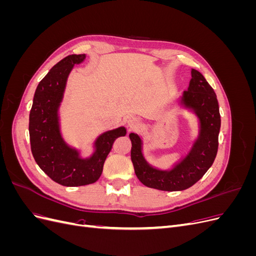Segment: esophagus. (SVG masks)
I'll use <instances>...</instances> for the list:
<instances>
[{
  "label": "esophagus",
  "instance_id": "34e87169",
  "mask_svg": "<svg viewBox=\"0 0 256 256\" xmlns=\"http://www.w3.org/2000/svg\"><path fill=\"white\" fill-rule=\"evenodd\" d=\"M127 122L131 128H134V127H136L138 124H140V120H138L136 118H134V116H130V118H128V120H127Z\"/></svg>",
  "mask_w": 256,
  "mask_h": 256
}]
</instances>
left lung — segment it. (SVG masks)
Listing matches in <instances>:
<instances>
[{"mask_svg": "<svg viewBox=\"0 0 256 256\" xmlns=\"http://www.w3.org/2000/svg\"><path fill=\"white\" fill-rule=\"evenodd\" d=\"M189 88L184 92L182 102L196 112L200 122V136L192 150L180 164L171 171L152 168L142 154V141L136 134H130L131 161L134 172L146 187L162 191H180L190 188L198 182L214 164L219 145L221 118L219 104L214 88L203 74L192 69Z\"/></svg>", "mask_w": 256, "mask_h": 256, "instance_id": "8db88e82", "label": "left lung"}]
</instances>
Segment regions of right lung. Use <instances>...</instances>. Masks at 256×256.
<instances>
[{
	"label": "right lung",
	"instance_id": "1",
	"mask_svg": "<svg viewBox=\"0 0 256 256\" xmlns=\"http://www.w3.org/2000/svg\"><path fill=\"white\" fill-rule=\"evenodd\" d=\"M84 58L85 54H72L54 65L38 84L30 112L28 131L33 157L52 180L67 187L97 182L114 141L126 134V129L120 127L99 136L95 143L96 152L90 159H81L79 152L62 138L58 110L69 72L74 64Z\"/></svg>",
	"mask_w": 256,
	"mask_h": 256
}]
</instances>
